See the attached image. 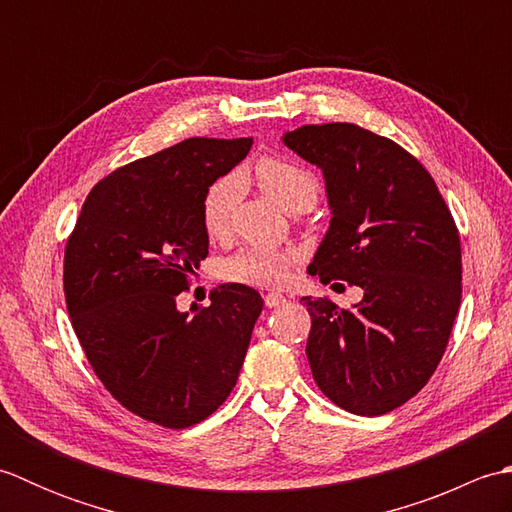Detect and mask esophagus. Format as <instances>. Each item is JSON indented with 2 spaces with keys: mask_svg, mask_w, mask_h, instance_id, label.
Returning a JSON list of instances; mask_svg holds the SVG:
<instances>
[{
  "mask_svg": "<svg viewBox=\"0 0 512 512\" xmlns=\"http://www.w3.org/2000/svg\"><path fill=\"white\" fill-rule=\"evenodd\" d=\"M264 301H266L268 308H281V306H286L288 299L284 295H279V292H268Z\"/></svg>",
  "mask_w": 512,
  "mask_h": 512,
  "instance_id": "34e87169",
  "label": "esophagus"
}]
</instances>
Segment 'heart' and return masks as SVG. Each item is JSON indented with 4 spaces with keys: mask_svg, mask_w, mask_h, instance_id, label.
Instances as JSON below:
<instances>
[{
    "mask_svg": "<svg viewBox=\"0 0 512 512\" xmlns=\"http://www.w3.org/2000/svg\"><path fill=\"white\" fill-rule=\"evenodd\" d=\"M255 180L288 213L310 209L317 200L319 182L308 169L279 156H266L255 165ZM242 193L239 178L228 176L213 182L202 200V224L211 237H224L231 228L233 209ZM295 255L277 248H242L222 264L226 279L246 286H277L286 279Z\"/></svg>",
    "mask_w": 512,
    "mask_h": 512,
    "instance_id": "b5f03b06",
    "label": "heart"
}]
</instances>
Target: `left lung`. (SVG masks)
<instances>
[{
	"label": "left lung",
	"mask_w": 512,
	"mask_h": 512,
	"mask_svg": "<svg viewBox=\"0 0 512 512\" xmlns=\"http://www.w3.org/2000/svg\"><path fill=\"white\" fill-rule=\"evenodd\" d=\"M281 140L325 180L330 228L308 273L363 288L352 310L301 299L314 383L345 411L383 416L427 385L447 350L462 297L458 228L429 171L394 140L352 123Z\"/></svg>",
	"instance_id": "8db88e82"
}]
</instances>
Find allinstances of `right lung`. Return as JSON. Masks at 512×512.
<instances>
[{"label":"right lung","instance_id":"add662e5","mask_svg":"<svg viewBox=\"0 0 512 512\" xmlns=\"http://www.w3.org/2000/svg\"><path fill=\"white\" fill-rule=\"evenodd\" d=\"M253 138H187L116 169L90 191L65 246L63 290L79 343L105 389L169 429L209 418L231 394L264 301L231 284L180 312L209 255L202 200Z\"/></svg>","mask_w":512,"mask_h":512}]
</instances>
